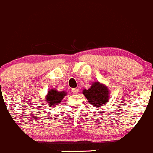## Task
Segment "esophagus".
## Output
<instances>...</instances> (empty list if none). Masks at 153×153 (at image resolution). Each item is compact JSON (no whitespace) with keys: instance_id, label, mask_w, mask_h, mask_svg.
Returning <instances> with one entry per match:
<instances>
[{"instance_id":"obj_1","label":"esophagus","mask_w":153,"mask_h":153,"mask_svg":"<svg viewBox=\"0 0 153 153\" xmlns=\"http://www.w3.org/2000/svg\"><path fill=\"white\" fill-rule=\"evenodd\" d=\"M71 91H72V92L74 93V94H77V93L79 92V90L77 89H73Z\"/></svg>"}]
</instances>
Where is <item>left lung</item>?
Wrapping results in <instances>:
<instances>
[{"label": "left lung", "mask_w": 153, "mask_h": 153, "mask_svg": "<svg viewBox=\"0 0 153 153\" xmlns=\"http://www.w3.org/2000/svg\"><path fill=\"white\" fill-rule=\"evenodd\" d=\"M88 102L94 107H102L109 101L110 91L105 84L94 82L90 88L82 91Z\"/></svg>", "instance_id": "1"}]
</instances>
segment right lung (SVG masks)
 <instances>
[{"instance_id":"right-lung-1","label":"right lung","mask_w":153,"mask_h":153,"mask_svg":"<svg viewBox=\"0 0 153 153\" xmlns=\"http://www.w3.org/2000/svg\"><path fill=\"white\" fill-rule=\"evenodd\" d=\"M67 92L66 91H59L53 88L48 90L47 94L45 97V102L50 107H56L60 104V102H62Z\"/></svg>"}]
</instances>
